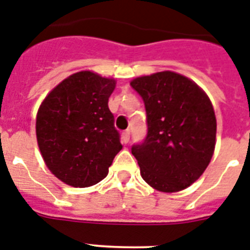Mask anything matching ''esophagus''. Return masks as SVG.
Wrapping results in <instances>:
<instances>
[{
	"label": "esophagus",
	"mask_w": 250,
	"mask_h": 250,
	"mask_svg": "<svg viewBox=\"0 0 250 250\" xmlns=\"http://www.w3.org/2000/svg\"><path fill=\"white\" fill-rule=\"evenodd\" d=\"M121 140H123L124 144L129 143V140H130V131H129V130H126V131H124L123 135H121Z\"/></svg>",
	"instance_id": "1"
}]
</instances>
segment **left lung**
Masks as SVG:
<instances>
[{
  "label": "left lung",
  "mask_w": 250,
  "mask_h": 250,
  "mask_svg": "<svg viewBox=\"0 0 250 250\" xmlns=\"http://www.w3.org/2000/svg\"><path fill=\"white\" fill-rule=\"evenodd\" d=\"M143 98L148 131L131 153L150 187L175 193L197 181L213 156L216 116L208 96L190 79L161 71L134 79Z\"/></svg>",
  "instance_id": "1"
}]
</instances>
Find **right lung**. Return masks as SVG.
Segmentation results:
<instances>
[{"label":"right lung","instance_id":"right-lung-1","mask_svg":"<svg viewBox=\"0 0 250 250\" xmlns=\"http://www.w3.org/2000/svg\"><path fill=\"white\" fill-rule=\"evenodd\" d=\"M115 86L113 79L79 71L53 88L39 107V150L49 171L65 184L100 183L123 148L108 108Z\"/></svg>","mask_w":250,"mask_h":250}]
</instances>
